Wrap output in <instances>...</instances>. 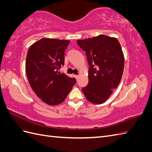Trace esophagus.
<instances>
[{"label":"esophagus","instance_id":"esophagus-1","mask_svg":"<svg viewBox=\"0 0 152 152\" xmlns=\"http://www.w3.org/2000/svg\"><path fill=\"white\" fill-rule=\"evenodd\" d=\"M73 76H74V77L76 79H77V78L79 77V75H73Z\"/></svg>","mask_w":152,"mask_h":152}]
</instances>
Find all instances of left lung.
I'll list each match as a JSON object with an SVG mask.
<instances>
[{
    "instance_id": "left-lung-1",
    "label": "left lung",
    "mask_w": 152,
    "mask_h": 152,
    "mask_svg": "<svg viewBox=\"0 0 152 152\" xmlns=\"http://www.w3.org/2000/svg\"><path fill=\"white\" fill-rule=\"evenodd\" d=\"M77 42L86 51L89 65V83L82 91L89 102L103 103L122 79L124 57L121 44L116 38L104 35Z\"/></svg>"
}]
</instances>
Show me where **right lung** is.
<instances>
[{"label":"right lung","mask_w":152,"mask_h":152,"mask_svg":"<svg viewBox=\"0 0 152 152\" xmlns=\"http://www.w3.org/2000/svg\"><path fill=\"white\" fill-rule=\"evenodd\" d=\"M70 40L44 38L32 44L26 59V73L34 93L43 102L58 105L65 99L76 79L59 72Z\"/></svg>","instance_id":"1"}]
</instances>
